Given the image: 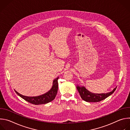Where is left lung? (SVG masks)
Masks as SVG:
<instances>
[{
    "label": "left lung",
    "instance_id": "obj_1",
    "mask_svg": "<svg viewBox=\"0 0 130 130\" xmlns=\"http://www.w3.org/2000/svg\"><path fill=\"white\" fill-rule=\"evenodd\" d=\"M117 87H115L112 91L107 92V93L95 94L88 90L84 86L77 85V88L78 90L81 98L86 102H97L101 101L110 95L113 94Z\"/></svg>",
    "mask_w": 130,
    "mask_h": 130
}]
</instances>
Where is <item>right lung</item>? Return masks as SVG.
Masks as SVG:
<instances>
[{"instance_id": "add662e5", "label": "right lung", "mask_w": 130, "mask_h": 130, "mask_svg": "<svg viewBox=\"0 0 130 130\" xmlns=\"http://www.w3.org/2000/svg\"><path fill=\"white\" fill-rule=\"evenodd\" d=\"M59 77L55 78L52 83V86L51 89L45 94L40 96L35 97H29L22 95L15 90L16 93L21 98L33 104L39 105L48 103L53 100L57 95L58 89V80Z\"/></svg>"}]
</instances>
